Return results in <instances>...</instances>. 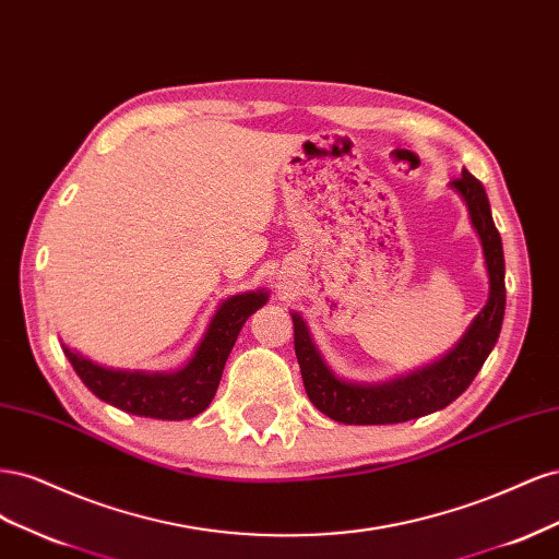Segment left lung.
Returning <instances> with one entry per match:
<instances>
[{
  "label": "left lung",
  "mask_w": 559,
  "mask_h": 559,
  "mask_svg": "<svg viewBox=\"0 0 559 559\" xmlns=\"http://www.w3.org/2000/svg\"><path fill=\"white\" fill-rule=\"evenodd\" d=\"M450 186L466 202L471 224L480 238L489 275V298L462 341L443 359L380 384L349 382L337 378L321 359L308 324L298 312H292L294 349L302 384H306V392L317 405V411L335 421H343V425H396V421H408L441 411L473 382L489 352L497 345L506 310L501 235L495 226L487 193L476 177L468 170H462V177L452 179Z\"/></svg>",
  "instance_id": "8db88e82"
}]
</instances>
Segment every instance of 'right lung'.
I'll list each match as a JSON object with an SVG mask.
<instances>
[{
  "mask_svg": "<svg viewBox=\"0 0 559 559\" xmlns=\"http://www.w3.org/2000/svg\"><path fill=\"white\" fill-rule=\"evenodd\" d=\"M265 292L238 294L224 300L189 364L175 373L116 370L81 357L67 345H62V352L81 382L114 408L154 419H191L212 403L226 359L245 321L265 306Z\"/></svg>",
  "mask_w": 559,
  "mask_h": 559,
  "instance_id": "right-lung-1",
  "label": "right lung"
}]
</instances>
